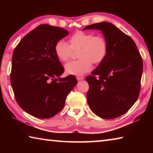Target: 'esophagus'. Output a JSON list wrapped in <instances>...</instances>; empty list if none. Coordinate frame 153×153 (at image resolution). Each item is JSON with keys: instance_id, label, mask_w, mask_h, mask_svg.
Masks as SVG:
<instances>
[{"instance_id": "esophagus-1", "label": "esophagus", "mask_w": 153, "mask_h": 153, "mask_svg": "<svg viewBox=\"0 0 153 153\" xmlns=\"http://www.w3.org/2000/svg\"><path fill=\"white\" fill-rule=\"evenodd\" d=\"M76 78H77V80H78V81H80V80H83V79H84V77H80V76H77V77H76Z\"/></svg>"}]
</instances>
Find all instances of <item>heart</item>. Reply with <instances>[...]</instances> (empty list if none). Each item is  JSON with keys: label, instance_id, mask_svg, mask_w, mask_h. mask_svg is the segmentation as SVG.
<instances>
[{"label": "heart", "instance_id": "1", "mask_svg": "<svg viewBox=\"0 0 153 153\" xmlns=\"http://www.w3.org/2000/svg\"><path fill=\"white\" fill-rule=\"evenodd\" d=\"M69 45L64 40L56 42L54 48L55 55L59 60L67 61L73 51H77V60L69 61L65 65L67 74L82 76L90 71L92 62H101L107 55V42L104 36H93L92 33L77 32L69 38Z\"/></svg>", "mask_w": 153, "mask_h": 153}]
</instances>
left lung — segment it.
Wrapping results in <instances>:
<instances>
[{"mask_svg": "<svg viewBox=\"0 0 153 153\" xmlns=\"http://www.w3.org/2000/svg\"><path fill=\"white\" fill-rule=\"evenodd\" d=\"M92 29L102 32L107 52L91 76L86 77L87 100L95 115L111 120L125 114L138 99L143 63L134 41L115 25L100 22L83 30Z\"/></svg>", "mask_w": 153, "mask_h": 153, "instance_id": "1", "label": "left lung"}]
</instances>
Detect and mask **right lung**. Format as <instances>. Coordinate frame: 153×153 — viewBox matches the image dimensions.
Here are the masks:
<instances>
[{"instance_id": "obj_1", "label": "right lung", "mask_w": 153, "mask_h": 153, "mask_svg": "<svg viewBox=\"0 0 153 153\" xmlns=\"http://www.w3.org/2000/svg\"><path fill=\"white\" fill-rule=\"evenodd\" d=\"M69 34L59 27L42 24L25 35L12 56L11 84L19 107L33 117L48 119L62 110L77 83L74 76H60L64 68L55 45Z\"/></svg>"}]
</instances>
